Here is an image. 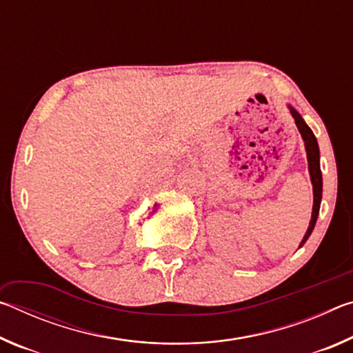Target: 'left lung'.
<instances>
[{
    "label": "left lung",
    "mask_w": 353,
    "mask_h": 353,
    "mask_svg": "<svg viewBox=\"0 0 353 353\" xmlns=\"http://www.w3.org/2000/svg\"><path fill=\"white\" fill-rule=\"evenodd\" d=\"M288 109H290L291 117L294 118V123L299 129V132H301L303 145H305L307 160H308V172H310V179H312V185H313V212H312V219H310V224H308L305 235H303L301 244H299V248H302L310 238V235H312L316 221H318V214H319V207H321V199H322V172H321V165H319L321 155H319L318 140H316L313 130L308 128V124L303 121L301 113H299L294 107H291L288 104Z\"/></svg>",
    "instance_id": "left-lung-1"
}]
</instances>
